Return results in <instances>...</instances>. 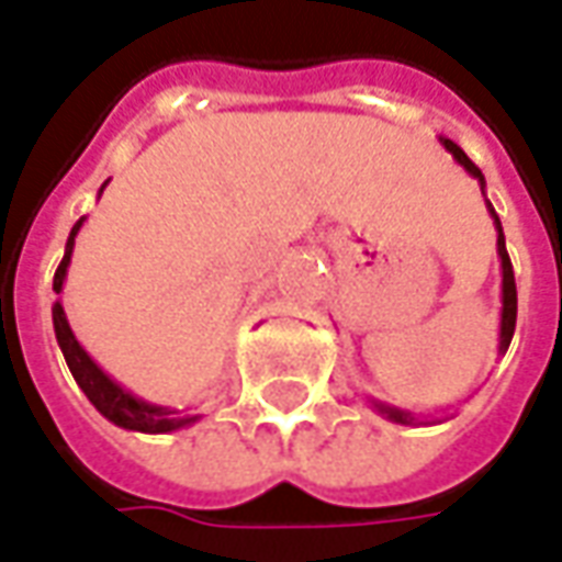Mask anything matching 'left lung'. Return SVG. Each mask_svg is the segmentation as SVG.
<instances>
[{"instance_id":"obj_1","label":"left lung","mask_w":562,"mask_h":562,"mask_svg":"<svg viewBox=\"0 0 562 562\" xmlns=\"http://www.w3.org/2000/svg\"><path fill=\"white\" fill-rule=\"evenodd\" d=\"M440 146L450 153L462 168L481 183V189H486V180H483L481 168L471 161V158L456 146L452 140H440ZM486 207H490V216H493V226L498 232V238H495V250H498V259H502V324H498V355H505L510 346V336H514V324H517V284H514V269H510V257H508V247H505V232H502V220L493 211V204L486 201ZM370 404L376 409L379 416H385L389 422H397V425H416V416L409 413V409H401V406L392 404H382V401H373L370 397Z\"/></svg>"}]
</instances>
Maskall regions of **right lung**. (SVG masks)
<instances>
[{
    "label": "right lung",
    "mask_w": 562,
    "mask_h": 562,
    "mask_svg": "<svg viewBox=\"0 0 562 562\" xmlns=\"http://www.w3.org/2000/svg\"><path fill=\"white\" fill-rule=\"evenodd\" d=\"M103 189H106V183L100 186V192H103ZM81 223H85V216H81L79 223L72 226V232H69L64 259H60V266H57V272H54V293L64 290L69 259H72V247H76V235H79ZM52 318L54 336H57V346H60L64 358H67L69 373L79 382V389L85 392V397L97 406V413L106 416L112 425H119V428H125V431H140V435H168V431H180V428H189V425H195V422L201 419L199 413H192V409H170V406L149 404V401H143L137 394H131L127 389H122L112 376H106V373L100 370V363H97L94 358L81 348L79 339H76V333L69 327L67 312H64L60 300L54 303Z\"/></svg>",
    "instance_id": "add662e5"
}]
</instances>
